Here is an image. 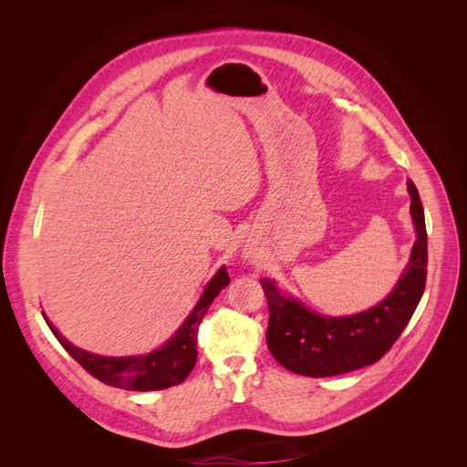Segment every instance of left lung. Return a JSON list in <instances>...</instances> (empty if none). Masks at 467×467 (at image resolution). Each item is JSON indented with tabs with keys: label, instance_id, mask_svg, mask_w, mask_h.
I'll return each instance as SVG.
<instances>
[{
	"label": "left lung",
	"instance_id": "8db88e82",
	"mask_svg": "<svg viewBox=\"0 0 467 467\" xmlns=\"http://www.w3.org/2000/svg\"><path fill=\"white\" fill-rule=\"evenodd\" d=\"M407 187L416 240L398 285L377 306L354 316H322L284 296L275 282L261 280L271 314L266 345L291 373L324 379L361 369L377 363L403 333L422 299L428 275L424 208L416 185L407 182Z\"/></svg>",
	"mask_w": 467,
	"mask_h": 467
}]
</instances>
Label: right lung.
<instances>
[{"label": "right lung", "instance_id": "obj_1", "mask_svg": "<svg viewBox=\"0 0 467 467\" xmlns=\"http://www.w3.org/2000/svg\"><path fill=\"white\" fill-rule=\"evenodd\" d=\"M231 282L227 268L221 266L217 275L208 282L201 301L196 303L192 312L187 316L183 326L174 333L164 347L153 350L145 356L132 358H106L85 352L67 342L55 326L47 320V326L51 327L53 335L58 338L64 350L76 359L85 371H88L94 379L108 386L134 389V391H151L164 389L170 386L182 384L196 363V333L202 322L204 314L208 312L212 301L219 296V291L227 287Z\"/></svg>", "mask_w": 467, "mask_h": 467}]
</instances>
